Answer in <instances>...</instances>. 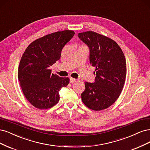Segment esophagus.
I'll list each match as a JSON object with an SVG mask.
<instances>
[{"mask_svg":"<svg viewBox=\"0 0 150 150\" xmlns=\"http://www.w3.org/2000/svg\"><path fill=\"white\" fill-rule=\"evenodd\" d=\"M76 81H77V80L75 79L70 78V83H74V82H75Z\"/></svg>","mask_w":150,"mask_h":150,"instance_id":"34e87169","label":"esophagus"}]
</instances>
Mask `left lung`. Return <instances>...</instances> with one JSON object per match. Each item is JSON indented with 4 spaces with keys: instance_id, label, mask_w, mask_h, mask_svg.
I'll return each instance as SVG.
<instances>
[{
    "instance_id": "8db88e82",
    "label": "left lung",
    "mask_w": 150,
    "mask_h": 150,
    "mask_svg": "<svg viewBox=\"0 0 150 150\" xmlns=\"http://www.w3.org/2000/svg\"><path fill=\"white\" fill-rule=\"evenodd\" d=\"M78 36L89 48L90 64L95 67L94 83L85 82L83 103L95 111L108 108L118 99L127 75L126 60L117 43L92 31Z\"/></svg>"
}]
</instances>
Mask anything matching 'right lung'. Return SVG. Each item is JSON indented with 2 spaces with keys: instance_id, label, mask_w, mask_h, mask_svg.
I'll return each instance as SVG.
<instances>
[{
  "instance_id": "add662e5",
  "label": "right lung",
  "mask_w": 150,
  "mask_h": 150,
  "mask_svg": "<svg viewBox=\"0 0 150 150\" xmlns=\"http://www.w3.org/2000/svg\"><path fill=\"white\" fill-rule=\"evenodd\" d=\"M74 34L73 30L48 34L32 42L24 52L18 80L24 96L34 107H52L59 102L60 89L69 83V78L52 74L49 67L60 59L62 49Z\"/></svg>"
}]
</instances>
